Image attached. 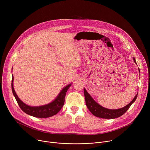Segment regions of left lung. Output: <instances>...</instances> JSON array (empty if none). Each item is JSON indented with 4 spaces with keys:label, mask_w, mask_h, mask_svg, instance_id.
Segmentation results:
<instances>
[{
    "label": "left lung",
    "mask_w": 150,
    "mask_h": 150,
    "mask_svg": "<svg viewBox=\"0 0 150 150\" xmlns=\"http://www.w3.org/2000/svg\"><path fill=\"white\" fill-rule=\"evenodd\" d=\"M134 61L136 63V60L134 57ZM85 103L88 110L91 112V113L95 116L98 117H101L103 119H115L117 118L122 115H123L131 107L132 104L136 100V98L138 96V93L135 96L132 101L126 105L123 108L119 109H105L100 104H98L97 102H96L94 99L91 97V96L88 94L87 91L86 89L84 88L83 90Z\"/></svg>",
    "instance_id": "8db88e82"
}]
</instances>
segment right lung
Here are the masks:
<instances>
[{"label":"right lung","mask_w":150,"mask_h":150,"mask_svg":"<svg viewBox=\"0 0 150 150\" xmlns=\"http://www.w3.org/2000/svg\"><path fill=\"white\" fill-rule=\"evenodd\" d=\"M13 82V76L12 77V90L21 109L30 116L40 118H46L51 117L56 115L61 110L62 107L63 106L64 103H65L66 93L71 85V83H70L65 87H64L59 94L57 97L50 103L44 105L33 107L27 105L19 98L15 91Z\"/></svg>","instance_id":"add662e5"}]
</instances>
